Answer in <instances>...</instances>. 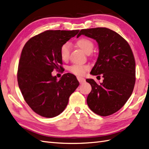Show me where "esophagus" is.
I'll use <instances>...</instances> for the list:
<instances>
[{"label":"esophagus","mask_w":149,"mask_h":149,"mask_svg":"<svg viewBox=\"0 0 149 149\" xmlns=\"http://www.w3.org/2000/svg\"><path fill=\"white\" fill-rule=\"evenodd\" d=\"M77 79H78V81H79L80 83H83L85 82V79H84V78L80 77V76H78V77H77Z\"/></svg>","instance_id":"obj_1"}]
</instances>
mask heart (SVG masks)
Listing matches in <instances>:
<instances>
[{"mask_svg":"<svg viewBox=\"0 0 149 149\" xmlns=\"http://www.w3.org/2000/svg\"><path fill=\"white\" fill-rule=\"evenodd\" d=\"M77 45L86 53H90L93 49L94 44L91 40L88 38H79L77 42ZM71 45L67 42L63 45L60 48V56L63 60L68 59L70 53ZM89 69V66L86 65H73L68 68V70L76 75H83L85 72Z\"/></svg>","mask_w":149,"mask_h":149,"instance_id":"1","label":"heart"}]
</instances>
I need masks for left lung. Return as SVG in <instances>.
I'll use <instances>...</instances> for the list:
<instances>
[{
  "label": "left lung",
  "instance_id": "1",
  "mask_svg": "<svg viewBox=\"0 0 149 149\" xmlns=\"http://www.w3.org/2000/svg\"><path fill=\"white\" fill-rule=\"evenodd\" d=\"M81 35L97 42L99 55L90 74H101L104 78L100 84L93 79L86 80L92 88L87 97V104L90 109L97 115H111L125 104L133 91L136 62L132 51L124 38L109 29H82L77 38Z\"/></svg>",
  "mask_w": 149,
  "mask_h": 149
}]
</instances>
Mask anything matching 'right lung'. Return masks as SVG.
Segmentation results:
<instances>
[{"label": "right lung", "instance_id": "1", "mask_svg": "<svg viewBox=\"0 0 149 149\" xmlns=\"http://www.w3.org/2000/svg\"><path fill=\"white\" fill-rule=\"evenodd\" d=\"M79 31L47 30L31 38L22 49L18 84L26 102L40 116L51 118L61 114L79 84L73 74L66 73L60 80L52 74L62 68L61 46Z\"/></svg>", "mask_w": 149, "mask_h": 149}]
</instances>
